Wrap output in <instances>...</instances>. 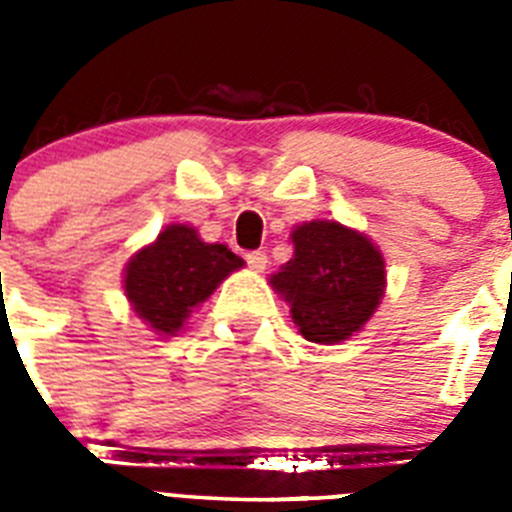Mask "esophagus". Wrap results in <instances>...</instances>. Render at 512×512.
<instances>
[{"instance_id":"esophagus-1","label":"esophagus","mask_w":512,"mask_h":512,"mask_svg":"<svg viewBox=\"0 0 512 512\" xmlns=\"http://www.w3.org/2000/svg\"><path fill=\"white\" fill-rule=\"evenodd\" d=\"M246 261H248V266H251L253 271H264L266 264H269V259H266V253H261V251L248 253Z\"/></svg>"}]
</instances>
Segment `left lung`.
<instances>
[{
    "instance_id": "obj_1",
    "label": "left lung",
    "mask_w": 512,
    "mask_h": 512,
    "mask_svg": "<svg viewBox=\"0 0 512 512\" xmlns=\"http://www.w3.org/2000/svg\"><path fill=\"white\" fill-rule=\"evenodd\" d=\"M292 259L269 284L289 305L292 323L320 346L359 333L382 305L387 269L377 243L338 220H310L292 228Z\"/></svg>"
}]
</instances>
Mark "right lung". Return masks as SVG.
<instances>
[{"label": "right lung", "mask_w": 512, "mask_h": 512, "mask_svg": "<svg viewBox=\"0 0 512 512\" xmlns=\"http://www.w3.org/2000/svg\"><path fill=\"white\" fill-rule=\"evenodd\" d=\"M243 266L225 243H205L192 225L174 223L130 256L122 287L135 315L156 336L169 338Z\"/></svg>", "instance_id": "right-lung-1"}]
</instances>
